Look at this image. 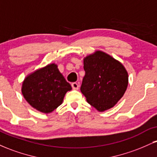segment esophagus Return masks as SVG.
Listing matches in <instances>:
<instances>
[{"instance_id": "obj_1", "label": "esophagus", "mask_w": 157, "mask_h": 157, "mask_svg": "<svg viewBox=\"0 0 157 157\" xmlns=\"http://www.w3.org/2000/svg\"><path fill=\"white\" fill-rule=\"evenodd\" d=\"M79 84L78 83H77V82H72V83H71V87H72V89H75V90H77L79 89Z\"/></svg>"}]
</instances>
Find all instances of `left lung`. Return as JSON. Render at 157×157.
Returning <instances> with one entry per match:
<instances>
[{"instance_id": "left-lung-1", "label": "left lung", "mask_w": 157, "mask_h": 157, "mask_svg": "<svg viewBox=\"0 0 157 157\" xmlns=\"http://www.w3.org/2000/svg\"><path fill=\"white\" fill-rule=\"evenodd\" d=\"M86 75L81 92L99 111L112 108L123 96L128 76L124 66L112 57L98 51L84 59Z\"/></svg>"}]
</instances>
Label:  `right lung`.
Wrapping results in <instances>:
<instances>
[{
    "instance_id": "right-lung-1",
    "label": "right lung",
    "mask_w": 157,
    "mask_h": 157,
    "mask_svg": "<svg viewBox=\"0 0 157 157\" xmlns=\"http://www.w3.org/2000/svg\"><path fill=\"white\" fill-rule=\"evenodd\" d=\"M70 90L71 85L54 63L29 75L22 86V94L26 101L37 111L46 113L60 105L66 93Z\"/></svg>"
}]
</instances>
